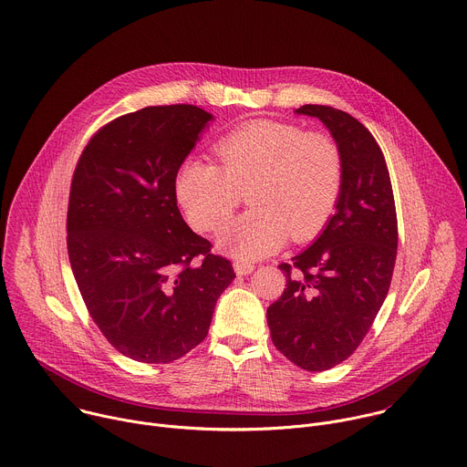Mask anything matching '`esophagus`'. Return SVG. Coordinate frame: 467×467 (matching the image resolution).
I'll use <instances>...</instances> for the list:
<instances>
[{
	"instance_id": "obj_1",
	"label": "esophagus",
	"mask_w": 467,
	"mask_h": 467,
	"mask_svg": "<svg viewBox=\"0 0 467 467\" xmlns=\"http://www.w3.org/2000/svg\"><path fill=\"white\" fill-rule=\"evenodd\" d=\"M233 265H234V271H236V275H240V276H244V275H249V273L254 269V265H253L251 262H247V260H236Z\"/></svg>"
}]
</instances>
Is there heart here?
<instances>
[{
  "label": "heart",
  "mask_w": 467,
  "mask_h": 467,
  "mask_svg": "<svg viewBox=\"0 0 467 467\" xmlns=\"http://www.w3.org/2000/svg\"><path fill=\"white\" fill-rule=\"evenodd\" d=\"M220 165L187 160L176 174V196L189 223L220 229L249 191L251 211L231 222L218 245L240 260L278 251L287 236L316 238L334 214L345 183L337 140L325 131L273 119L249 120L216 144Z\"/></svg>",
  "instance_id": "1"
}]
</instances>
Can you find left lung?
<instances>
[{"label": "left lung", "instance_id": "8db88e82", "mask_svg": "<svg viewBox=\"0 0 467 467\" xmlns=\"http://www.w3.org/2000/svg\"><path fill=\"white\" fill-rule=\"evenodd\" d=\"M337 140L345 183L319 238L280 264L282 296L267 307L273 345L296 367L321 372L348 359L368 334L389 293L398 218L389 169L372 133L347 111L304 104Z\"/></svg>", "mask_w": 467, "mask_h": 467}]
</instances>
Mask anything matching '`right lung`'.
I'll list each match as a JSON object with an SVG mask.
<instances>
[{"label":"right lung","mask_w":467,"mask_h":467,"mask_svg":"<svg viewBox=\"0 0 467 467\" xmlns=\"http://www.w3.org/2000/svg\"><path fill=\"white\" fill-rule=\"evenodd\" d=\"M211 119L192 104L120 115L89 139L73 174L71 269L93 323L133 361L172 363L198 347L236 276L176 200V174Z\"/></svg>","instance_id":"1"}]
</instances>
